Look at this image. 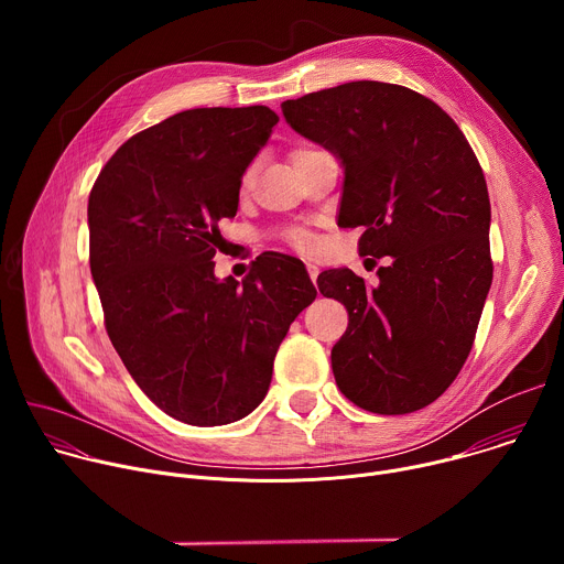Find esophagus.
Returning <instances> with one entry per match:
<instances>
[{"instance_id": "34e87169", "label": "esophagus", "mask_w": 564, "mask_h": 564, "mask_svg": "<svg viewBox=\"0 0 564 564\" xmlns=\"http://www.w3.org/2000/svg\"><path fill=\"white\" fill-rule=\"evenodd\" d=\"M305 268H307V274H310V279H312V283L316 285V276H318V268L314 265V263H305Z\"/></svg>"}]
</instances>
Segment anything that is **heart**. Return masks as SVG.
<instances>
[{"mask_svg": "<svg viewBox=\"0 0 564 564\" xmlns=\"http://www.w3.org/2000/svg\"><path fill=\"white\" fill-rule=\"evenodd\" d=\"M301 151H305V149H301ZM294 153H299V151H294ZM246 183H248V178H246ZM285 238L296 250H303V252H310L316 248V238L307 229H290V231H285Z\"/></svg>", "mask_w": 564, "mask_h": 564, "instance_id": "heart-1", "label": "heart"}]
</instances>
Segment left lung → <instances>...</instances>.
<instances>
[{"mask_svg": "<svg viewBox=\"0 0 564 564\" xmlns=\"http://www.w3.org/2000/svg\"><path fill=\"white\" fill-rule=\"evenodd\" d=\"M281 109L339 160L337 225L364 227L359 254L390 257L375 288L348 268L316 279L350 316L337 386L370 413H415L462 370L491 290L485 174L453 118L406 87L359 79Z\"/></svg>", "mask_w": 564, "mask_h": 564, "instance_id": "1", "label": "left lung"}]
</instances>
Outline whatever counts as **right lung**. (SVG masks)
Segmentation results:
<instances>
[{"mask_svg":"<svg viewBox=\"0 0 564 564\" xmlns=\"http://www.w3.org/2000/svg\"><path fill=\"white\" fill-rule=\"evenodd\" d=\"M268 107L187 109L129 138L89 196L91 276L107 333L140 390L170 417L223 426L268 394L276 350L316 290L288 254L243 285L216 279L218 223L272 135Z\"/></svg>","mask_w":564,"mask_h":564,"instance_id":"add662e5","label":"right lung"}]
</instances>
